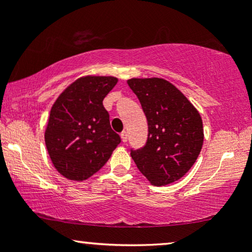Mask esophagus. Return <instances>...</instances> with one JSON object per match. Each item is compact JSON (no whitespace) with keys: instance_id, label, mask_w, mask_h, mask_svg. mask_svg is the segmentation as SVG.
<instances>
[{"instance_id":"esophagus-1","label":"esophagus","mask_w":252,"mask_h":252,"mask_svg":"<svg viewBox=\"0 0 252 252\" xmlns=\"http://www.w3.org/2000/svg\"><path fill=\"white\" fill-rule=\"evenodd\" d=\"M121 138H122V142L126 143V141H128V134H126V131L121 132Z\"/></svg>"}]
</instances>
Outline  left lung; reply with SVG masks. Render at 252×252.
<instances>
[{"mask_svg":"<svg viewBox=\"0 0 252 252\" xmlns=\"http://www.w3.org/2000/svg\"><path fill=\"white\" fill-rule=\"evenodd\" d=\"M148 121V140L130 155L154 186L182 178L198 158L204 142L199 112L184 94L161 78L128 80Z\"/></svg>","mask_w":252,"mask_h":252,"instance_id":"left-lung-1","label":"left lung"}]
</instances>
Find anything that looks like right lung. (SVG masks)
Instances as JSON below:
<instances>
[{"mask_svg":"<svg viewBox=\"0 0 252 252\" xmlns=\"http://www.w3.org/2000/svg\"><path fill=\"white\" fill-rule=\"evenodd\" d=\"M117 78L88 76L72 83L51 109L45 131L50 158L60 174L83 181L97 173L120 144L103 99Z\"/></svg>","mask_w":252,"mask_h":252,"instance_id":"obj_1","label":"right lung"}]
</instances>
